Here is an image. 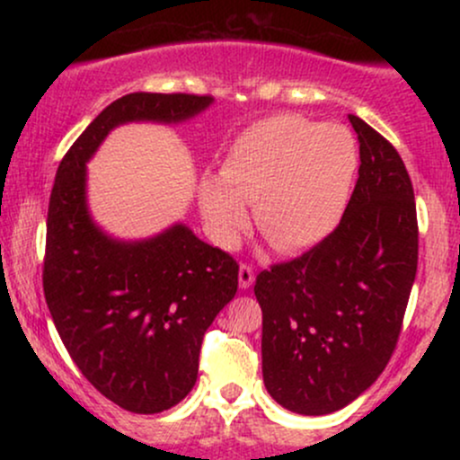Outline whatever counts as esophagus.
Here are the masks:
<instances>
[{
	"label": "esophagus",
	"mask_w": 460,
	"mask_h": 460,
	"mask_svg": "<svg viewBox=\"0 0 460 460\" xmlns=\"http://www.w3.org/2000/svg\"><path fill=\"white\" fill-rule=\"evenodd\" d=\"M237 279H240V288L242 289H248L252 285V281H255V272H252L251 266L242 263L240 272H237Z\"/></svg>",
	"instance_id": "obj_1"
}]
</instances>
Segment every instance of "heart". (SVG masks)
I'll use <instances>...</instances> for the list:
<instances>
[{"label": "heart", "mask_w": 460, "mask_h": 460, "mask_svg": "<svg viewBox=\"0 0 460 460\" xmlns=\"http://www.w3.org/2000/svg\"><path fill=\"white\" fill-rule=\"evenodd\" d=\"M358 168L355 136L294 114L268 116L242 131L220 177L203 179L199 205L209 235L231 248L255 205L257 229L274 248L298 252L320 244L346 212Z\"/></svg>", "instance_id": "1"}]
</instances>
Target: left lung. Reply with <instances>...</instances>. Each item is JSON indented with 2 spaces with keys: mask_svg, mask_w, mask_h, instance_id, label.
I'll return each instance as SVG.
<instances>
[{
  "mask_svg": "<svg viewBox=\"0 0 460 460\" xmlns=\"http://www.w3.org/2000/svg\"><path fill=\"white\" fill-rule=\"evenodd\" d=\"M358 179L340 225L305 255L257 274L261 369L288 411L344 409L381 376L417 272V212L402 157L366 120Z\"/></svg>",
  "mask_w": 460,
  "mask_h": 460,
  "instance_id": "left-lung-1",
  "label": "left lung"
}]
</instances>
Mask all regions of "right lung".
Wrapping results in <instances>:
<instances>
[{
	"label": "right lung",
	"mask_w": 460,
	"mask_h": 460,
	"mask_svg": "<svg viewBox=\"0 0 460 460\" xmlns=\"http://www.w3.org/2000/svg\"><path fill=\"white\" fill-rule=\"evenodd\" d=\"M214 99L131 93L110 103L58 166L47 212L43 289L75 366L131 413H162L197 383L205 331L237 292V263L177 223L146 240H116L94 225L86 162L125 123H183Z\"/></svg>",
	"instance_id": "1"
}]
</instances>
